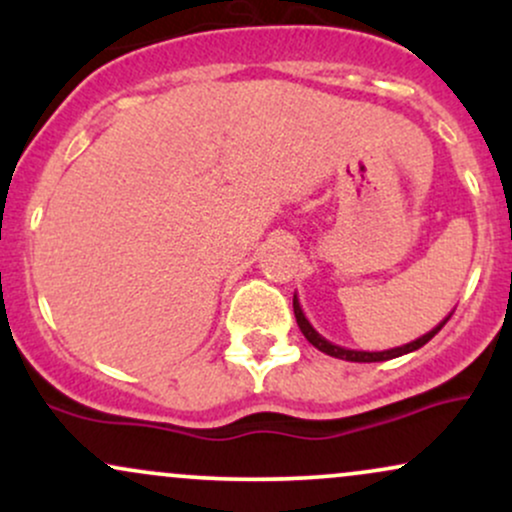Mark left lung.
I'll return each instance as SVG.
<instances>
[{
	"mask_svg": "<svg viewBox=\"0 0 512 512\" xmlns=\"http://www.w3.org/2000/svg\"><path fill=\"white\" fill-rule=\"evenodd\" d=\"M293 315H296V322H298V327H301L303 337L308 339V342L313 344L315 349H320L322 354L334 356V358H344V361H354V363H375V361H390V358H397V356L411 354V351L421 349V346L431 342V339L436 337V334H438L440 330H443V325H445V322L450 320V315H452V313H450L448 317H445L443 322H438V325L433 327L431 332H426L424 337L414 339V342H409V344L395 346V349H387V351H356V349H344V346H337V344L327 342V339L322 337V334L317 332L315 327L310 325V322H308V317H305L303 308H301V303H298V296H293Z\"/></svg>",
	"mask_w": 512,
	"mask_h": 512,
	"instance_id": "left-lung-1",
	"label": "left lung"
}]
</instances>
